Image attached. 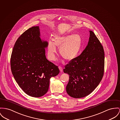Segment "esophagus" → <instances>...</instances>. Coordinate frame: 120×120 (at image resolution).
<instances>
[{"label": "esophagus", "instance_id": "obj_1", "mask_svg": "<svg viewBox=\"0 0 120 120\" xmlns=\"http://www.w3.org/2000/svg\"><path fill=\"white\" fill-rule=\"evenodd\" d=\"M59 69L60 72H62L63 71V69L61 66H59Z\"/></svg>", "mask_w": 120, "mask_h": 120}]
</instances>
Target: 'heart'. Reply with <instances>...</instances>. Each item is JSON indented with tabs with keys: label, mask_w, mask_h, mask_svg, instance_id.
I'll return each instance as SVG.
<instances>
[{
	"label": "heart",
	"mask_w": 120,
	"mask_h": 120,
	"mask_svg": "<svg viewBox=\"0 0 120 120\" xmlns=\"http://www.w3.org/2000/svg\"><path fill=\"white\" fill-rule=\"evenodd\" d=\"M83 46L82 38L79 34L65 33L57 35L55 37L54 41H48V58L51 60L55 59L57 46L60 48V54L64 59L72 60L80 55Z\"/></svg>",
	"instance_id": "1"
}]
</instances>
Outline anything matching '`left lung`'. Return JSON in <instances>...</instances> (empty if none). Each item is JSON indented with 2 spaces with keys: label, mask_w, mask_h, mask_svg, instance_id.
Segmentation results:
<instances>
[{
  "label": "left lung",
  "mask_w": 120,
  "mask_h": 120,
  "mask_svg": "<svg viewBox=\"0 0 120 120\" xmlns=\"http://www.w3.org/2000/svg\"><path fill=\"white\" fill-rule=\"evenodd\" d=\"M88 45L79 56L65 66L64 72L69 75L66 90L75 98L90 94L102 80L104 71L103 47L94 33L90 30Z\"/></svg>",
  "instance_id": "1"
}]
</instances>
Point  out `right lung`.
<instances>
[{"label": "right lung", "instance_id": "obj_1", "mask_svg": "<svg viewBox=\"0 0 120 120\" xmlns=\"http://www.w3.org/2000/svg\"><path fill=\"white\" fill-rule=\"evenodd\" d=\"M39 26L24 32L16 40L10 59L12 74L19 87L29 96L39 97L48 91L49 80L59 69L45 56L48 42L41 40Z\"/></svg>", "mask_w": 120, "mask_h": 120}]
</instances>
